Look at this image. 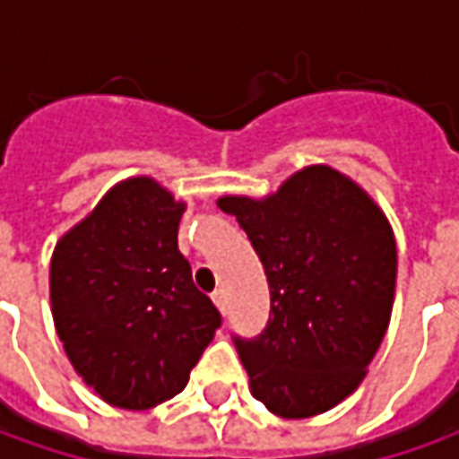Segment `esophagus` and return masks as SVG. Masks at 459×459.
<instances>
[{
  "instance_id": "1",
  "label": "esophagus",
  "mask_w": 459,
  "mask_h": 459,
  "mask_svg": "<svg viewBox=\"0 0 459 459\" xmlns=\"http://www.w3.org/2000/svg\"><path fill=\"white\" fill-rule=\"evenodd\" d=\"M212 301L217 304V308H220V314H227V296H224V291H214V293H212Z\"/></svg>"
}]
</instances>
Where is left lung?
<instances>
[{
  "mask_svg": "<svg viewBox=\"0 0 459 459\" xmlns=\"http://www.w3.org/2000/svg\"><path fill=\"white\" fill-rule=\"evenodd\" d=\"M255 247L271 316L235 340L250 394L283 419L334 409L365 378L391 322L396 239L383 209L350 176L307 166L253 196H221Z\"/></svg>",
  "mask_w": 459,
  "mask_h": 459,
  "instance_id": "obj_1",
  "label": "left lung"
}]
</instances>
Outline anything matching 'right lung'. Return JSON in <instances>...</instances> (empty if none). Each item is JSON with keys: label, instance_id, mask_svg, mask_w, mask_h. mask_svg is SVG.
<instances>
[{"label": "right lung", "instance_id": "right-lung-1", "mask_svg": "<svg viewBox=\"0 0 459 459\" xmlns=\"http://www.w3.org/2000/svg\"><path fill=\"white\" fill-rule=\"evenodd\" d=\"M186 204L151 176L112 186L50 257V308L74 370L107 403L181 394L221 325L178 253Z\"/></svg>", "mask_w": 459, "mask_h": 459}]
</instances>
